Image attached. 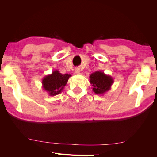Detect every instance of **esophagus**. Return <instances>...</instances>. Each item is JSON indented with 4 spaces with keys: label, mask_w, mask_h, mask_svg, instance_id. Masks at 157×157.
I'll list each match as a JSON object with an SVG mask.
<instances>
[{
    "label": "esophagus",
    "mask_w": 157,
    "mask_h": 157,
    "mask_svg": "<svg viewBox=\"0 0 157 157\" xmlns=\"http://www.w3.org/2000/svg\"><path fill=\"white\" fill-rule=\"evenodd\" d=\"M75 73H76V74H79V73H80V69H79V68H76L75 69Z\"/></svg>",
    "instance_id": "34e87169"
}]
</instances>
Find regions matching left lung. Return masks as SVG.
I'll return each mask as SVG.
<instances>
[{
    "label": "left lung",
    "instance_id": "left-lung-1",
    "mask_svg": "<svg viewBox=\"0 0 157 157\" xmlns=\"http://www.w3.org/2000/svg\"><path fill=\"white\" fill-rule=\"evenodd\" d=\"M90 83L92 86V91L96 94L103 95L111 88L114 79L104 72L97 71L90 75Z\"/></svg>",
    "mask_w": 157,
    "mask_h": 157
}]
</instances>
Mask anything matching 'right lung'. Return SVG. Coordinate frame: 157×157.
<instances>
[{"label":"right lung","mask_w":157,"mask_h":157,"mask_svg":"<svg viewBox=\"0 0 157 157\" xmlns=\"http://www.w3.org/2000/svg\"><path fill=\"white\" fill-rule=\"evenodd\" d=\"M71 74H62L58 70H55L42 79V88L49 96H56L61 93Z\"/></svg>","instance_id":"1"}]
</instances>
